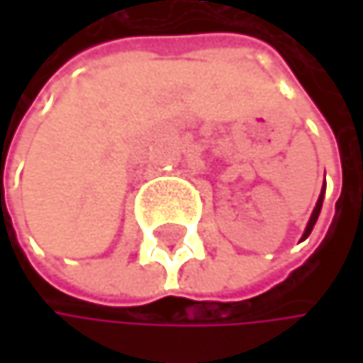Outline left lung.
<instances>
[{"label":"left lung","mask_w":363,"mask_h":363,"mask_svg":"<svg viewBox=\"0 0 363 363\" xmlns=\"http://www.w3.org/2000/svg\"><path fill=\"white\" fill-rule=\"evenodd\" d=\"M323 200H325V187H323V191H320V198H318V202H315V208H313V213H311V218H309V222H307V228H305V233H303V237H301V242L307 240V237L311 235L313 224H315V220H318V216H320V208H323Z\"/></svg>","instance_id":"1"}]
</instances>
